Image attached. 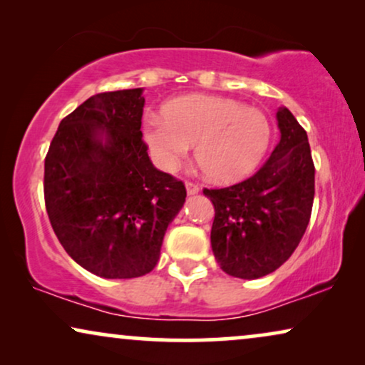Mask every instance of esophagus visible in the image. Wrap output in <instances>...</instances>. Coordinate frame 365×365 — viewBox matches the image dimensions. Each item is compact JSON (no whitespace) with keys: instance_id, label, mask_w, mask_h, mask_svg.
Listing matches in <instances>:
<instances>
[{"instance_id":"1","label":"esophagus","mask_w":365,"mask_h":365,"mask_svg":"<svg viewBox=\"0 0 365 365\" xmlns=\"http://www.w3.org/2000/svg\"><path fill=\"white\" fill-rule=\"evenodd\" d=\"M186 191H187L189 196H194V194L199 192V186H197V184H194V182H186Z\"/></svg>"}]
</instances>
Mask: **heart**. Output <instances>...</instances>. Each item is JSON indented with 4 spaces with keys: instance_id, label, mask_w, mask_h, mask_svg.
Instances as JSON below:
<instances>
[{
    "instance_id": "1",
    "label": "heart",
    "mask_w": 365,
    "mask_h": 365,
    "mask_svg": "<svg viewBox=\"0 0 365 365\" xmlns=\"http://www.w3.org/2000/svg\"><path fill=\"white\" fill-rule=\"evenodd\" d=\"M144 116L143 138L159 168L174 171L194 144V158L214 182L251 174L271 143V124L257 108L231 98L187 94Z\"/></svg>"
}]
</instances>
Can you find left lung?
Segmentation results:
<instances>
[{
  "label": "left lung",
  "instance_id": "left-lung-1",
  "mask_svg": "<svg viewBox=\"0 0 365 365\" xmlns=\"http://www.w3.org/2000/svg\"><path fill=\"white\" fill-rule=\"evenodd\" d=\"M276 118L281 138L252 178L229 187L204 189L216 211L214 257L232 277L259 279L281 267L311 219L316 169L307 133L287 108H279Z\"/></svg>",
  "mask_w": 365,
  "mask_h": 365
}]
</instances>
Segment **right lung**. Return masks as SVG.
<instances>
[{"instance_id":"obj_1","label":"right lung","mask_w":365,"mask_h":365,"mask_svg":"<svg viewBox=\"0 0 365 365\" xmlns=\"http://www.w3.org/2000/svg\"><path fill=\"white\" fill-rule=\"evenodd\" d=\"M143 88L99 93L59 123L44 159V202L74 262L104 279L151 272L186 187L154 168Z\"/></svg>"}]
</instances>
